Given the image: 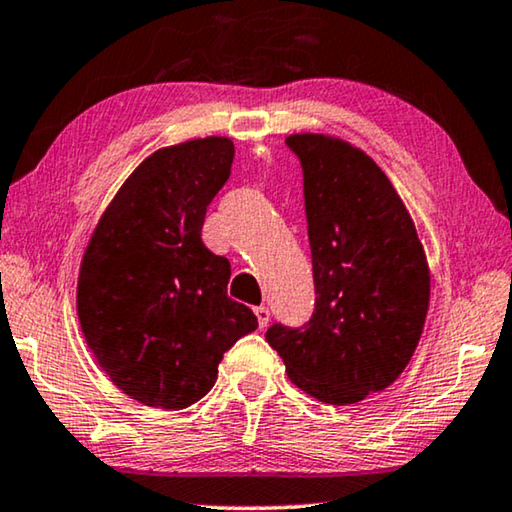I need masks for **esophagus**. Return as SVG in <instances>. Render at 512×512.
I'll list each match as a JSON object with an SVG mask.
<instances>
[{"label": "esophagus", "mask_w": 512, "mask_h": 512, "mask_svg": "<svg viewBox=\"0 0 512 512\" xmlns=\"http://www.w3.org/2000/svg\"><path fill=\"white\" fill-rule=\"evenodd\" d=\"M255 315H257L259 329H264V326L269 324V319H271V310L266 308V305H259V308H255Z\"/></svg>", "instance_id": "obj_1"}]
</instances>
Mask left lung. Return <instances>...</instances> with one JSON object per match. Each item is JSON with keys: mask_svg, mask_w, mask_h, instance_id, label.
Wrapping results in <instances>:
<instances>
[{"mask_svg": "<svg viewBox=\"0 0 512 512\" xmlns=\"http://www.w3.org/2000/svg\"><path fill=\"white\" fill-rule=\"evenodd\" d=\"M303 167L315 312L301 329L273 324L266 342L289 379L326 404H354L402 375L421 340L430 269L398 190L340 137H287Z\"/></svg>", "mask_w": 512, "mask_h": 512, "instance_id": "obj_1", "label": "left lung"}]
</instances>
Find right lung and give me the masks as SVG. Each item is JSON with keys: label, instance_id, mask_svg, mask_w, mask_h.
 I'll return each instance as SVG.
<instances>
[{"label": "right lung", "instance_id": "obj_1", "mask_svg": "<svg viewBox=\"0 0 512 512\" xmlns=\"http://www.w3.org/2000/svg\"><path fill=\"white\" fill-rule=\"evenodd\" d=\"M234 142L197 137L135 167L91 232L78 317L114 386L156 409L207 395L218 363L257 317L227 296L230 262L202 243L207 207L230 179Z\"/></svg>", "mask_w": 512, "mask_h": 512}]
</instances>
